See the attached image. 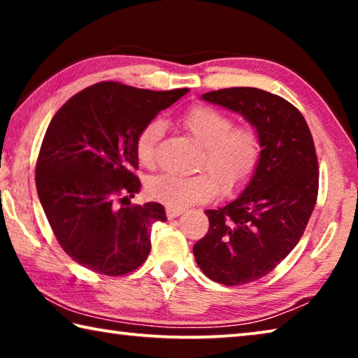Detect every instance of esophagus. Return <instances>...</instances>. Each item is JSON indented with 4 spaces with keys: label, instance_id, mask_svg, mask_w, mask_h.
<instances>
[{
    "label": "esophagus",
    "instance_id": "esophagus-1",
    "mask_svg": "<svg viewBox=\"0 0 358 358\" xmlns=\"http://www.w3.org/2000/svg\"><path fill=\"white\" fill-rule=\"evenodd\" d=\"M166 215H167L169 220H173V217L183 215V210H181V208H171V207H167V208H166Z\"/></svg>",
    "mask_w": 358,
    "mask_h": 358
}]
</instances>
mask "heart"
I'll list each match as a JSON object with an SVG mask.
<instances>
[{
  "label": "heart",
  "instance_id": "obj_1",
  "mask_svg": "<svg viewBox=\"0 0 358 358\" xmlns=\"http://www.w3.org/2000/svg\"><path fill=\"white\" fill-rule=\"evenodd\" d=\"M183 129L203 147L199 162L201 171L192 177L157 175L147 183L148 196L171 208H186L203 203L222 194L232 196L250 183L262 156V141L254 126H235L230 115L211 106H194L180 118ZM162 136V124L151 121L138 132L136 156L141 166L156 164V148Z\"/></svg>",
  "mask_w": 358,
  "mask_h": 358
}]
</instances>
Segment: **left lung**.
<instances>
[{
	"mask_svg": "<svg viewBox=\"0 0 358 358\" xmlns=\"http://www.w3.org/2000/svg\"><path fill=\"white\" fill-rule=\"evenodd\" d=\"M202 98L243 115L262 141L250 185L226 207L205 211L208 232L192 248L211 281L241 286L268 275L300 241L317 201V155L303 115L281 96L235 87Z\"/></svg>",
	"mask_w": 358,
	"mask_h": 358,
	"instance_id": "8db88e82",
	"label": "left lung"
}]
</instances>
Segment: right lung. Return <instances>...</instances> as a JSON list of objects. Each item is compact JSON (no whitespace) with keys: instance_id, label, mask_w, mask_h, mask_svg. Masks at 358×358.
<instances>
[{"instance_id":"add662e5","label":"right lung","mask_w":358,"mask_h":358,"mask_svg":"<svg viewBox=\"0 0 358 358\" xmlns=\"http://www.w3.org/2000/svg\"><path fill=\"white\" fill-rule=\"evenodd\" d=\"M187 92L99 82L52 118L36 162V189L59 246L85 268L121 276L147 260L150 227L166 221V211L157 202L129 205L141 189L136 141Z\"/></svg>"}]
</instances>
